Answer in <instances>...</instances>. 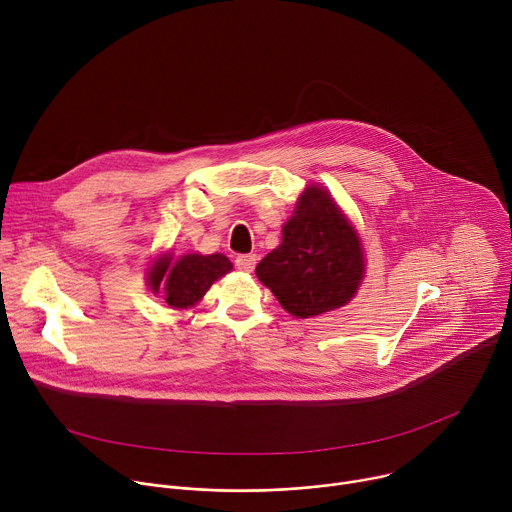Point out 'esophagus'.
<instances>
[{
	"label": "esophagus",
	"instance_id": "obj_1",
	"mask_svg": "<svg viewBox=\"0 0 512 512\" xmlns=\"http://www.w3.org/2000/svg\"><path fill=\"white\" fill-rule=\"evenodd\" d=\"M235 265L241 271H253L257 265V255H237Z\"/></svg>",
	"mask_w": 512,
	"mask_h": 512
}]
</instances>
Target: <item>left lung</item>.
<instances>
[{"label": "left lung", "instance_id": "8db88e82", "mask_svg": "<svg viewBox=\"0 0 512 512\" xmlns=\"http://www.w3.org/2000/svg\"><path fill=\"white\" fill-rule=\"evenodd\" d=\"M364 273L360 241L330 194L308 186L283 241L257 265V277L291 316L310 318L350 302Z\"/></svg>", "mask_w": 512, "mask_h": 512}]
</instances>
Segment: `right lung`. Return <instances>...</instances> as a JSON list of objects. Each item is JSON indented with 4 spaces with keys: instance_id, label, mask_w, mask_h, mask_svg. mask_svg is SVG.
<instances>
[{
    "instance_id": "right-lung-1",
    "label": "right lung",
    "mask_w": 512,
    "mask_h": 512,
    "mask_svg": "<svg viewBox=\"0 0 512 512\" xmlns=\"http://www.w3.org/2000/svg\"><path fill=\"white\" fill-rule=\"evenodd\" d=\"M231 267V261L221 253L184 255L176 263L172 259L156 261L148 279L156 294L164 289L166 302L172 308H188L206 294L212 281L229 273Z\"/></svg>"
}]
</instances>
